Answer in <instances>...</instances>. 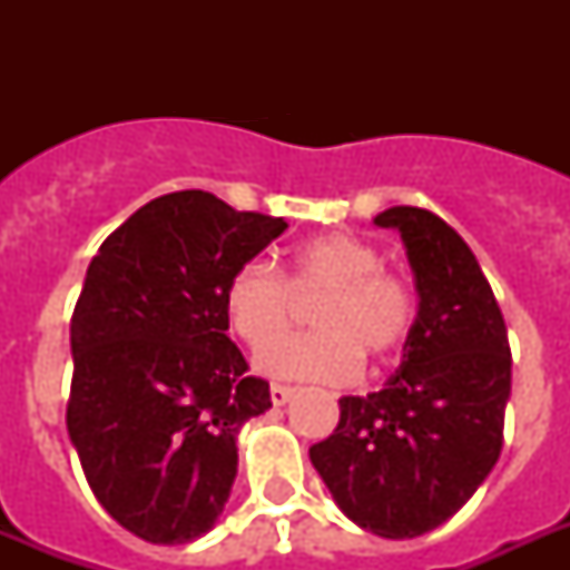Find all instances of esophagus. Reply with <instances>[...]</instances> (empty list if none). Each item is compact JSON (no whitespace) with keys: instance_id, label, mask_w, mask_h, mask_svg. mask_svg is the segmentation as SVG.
<instances>
[{"instance_id":"obj_1","label":"esophagus","mask_w":570,"mask_h":570,"mask_svg":"<svg viewBox=\"0 0 570 570\" xmlns=\"http://www.w3.org/2000/svg\"><path fill=\"white\" fill-rule=\"evenodd\" d=\"M295 390L293 387H286V384H272V402L275 405H286L289 399H293Z\"/></svg>"}]
</instances>
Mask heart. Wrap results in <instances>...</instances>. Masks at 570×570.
<instances>
[{
    "mask_svg": "<svg viewBox=\"0 0 570 570\" xmlns=\"http://www.w3.org/2000/svg\"><path fill=\"white\" fill-rule=\"evenodd\" d=\"M316 335L274 343L292 327L295 301H315ZM224 320L259 355V370L275 379L348 384L373 364H390L405 348L416 322L414 289L384 268L373 242L348 233L316 236L289 250L286 281L266 263H242L224 284Z\"/></svg>",
    "mask_w": 570,
    "mask_h": 570,
    "instance_id": "1",
    "label": "heart"
}]
</instances>
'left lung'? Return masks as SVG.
<instances>
[{"label":"left lung","mask_w":570,"mask_h":570,"mask_svg":"<svg viewBox=\"0 0 570 570\" xmlns=\"http://www.w3.org/2000/svg\"><path fill=\"white\" fill-rule=\"evenodd\" d=\"M405 242L420 311L396 375L340 399V423L311 461L348 521L416 539L476 494L503 450L512 348L473 250L420 206L375 215Z\"/></svg>","instance_id":"left-lung-1"}]
</instances>
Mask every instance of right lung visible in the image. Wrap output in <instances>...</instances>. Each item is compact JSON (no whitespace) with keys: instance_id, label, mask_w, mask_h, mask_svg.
Listing matches in <instances>:
<instances>
[{"instance_id":"obj_1","label":"right lung","mask_w":570,"mask_h":570,"mask_svg":"<svg viewBox=\"0 0 570 570\" xmlns=\"http://www.w3.org/2000/svg\"><path fill=\"white\" fill-rule=\"evenodd\" d=\"M286 230L209 191L132 213L88 266L70 320L67 432L94 497L138 539L209 532L236 479V434L272 407L227 337V277Z\"/></svg>"}]
</instances>
